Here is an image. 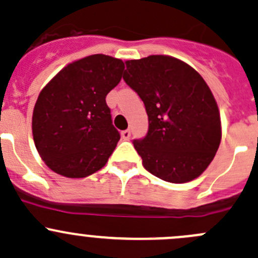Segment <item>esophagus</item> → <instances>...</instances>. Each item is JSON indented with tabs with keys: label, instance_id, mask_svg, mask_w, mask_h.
<instances>
[{
	"label": "esophagus",
	"instance_id": "34e87169",
	"mask_svg": "<svg viewBox=\"0 0 258 258\" xmlns=\"http://www.w3.org/2000/svg\"><path fill=\"white\" fill-rule=\"evenodd\" d=\"M121 136L123 140H128L130 136H131V131L130 130H124V131L121 132Z\"/></svg>",
	"mask_w": 258,
	"mask_h": 258
}]
</instances>
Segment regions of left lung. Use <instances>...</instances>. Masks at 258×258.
I'll list each match as a JSON object with an SVG mask.
<instances>
[{"label": "left lung", "mask_w": 258, "mask_h": 258, "mask_svg": "<svg viewBox=\"0 0 258 258\" xmlns=\"http://www.w3.org/2000/svg\"><path fill=\"white\" fill-rule=\"evenodd\" d=\"M123 80L148 116L147 135L134 141L144 167L172 183L199 177L221 142L220 111L201 75L175 57L152 54L126 61Z\"/></svg>", "instance_id": "obj_1"}]
</instances>
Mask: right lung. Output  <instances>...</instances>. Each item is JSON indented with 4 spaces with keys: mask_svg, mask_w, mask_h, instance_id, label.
Masks as SVG:
<instances>
[{
    "mask_svg": "<svg viewBox=\"0 0 258 258\" xmlns=\"http://www.w3.org/2000/svg\"><path fill=\"white\" fill-rule=\"evenodd\" d=\"M123 70L121 59L91 54L63 67L41 91L32 114L33 141L53 172L82 178L106 165L119 141L106 96Z\"/></svg>",
    "mask_w": 258,
    "mask_h": 258,
    "instance_id": "right-lung-1",
    "label": "right lung"
}]
</instances>
